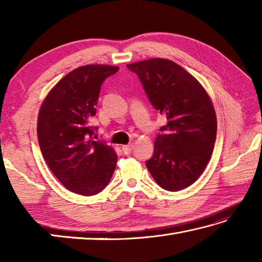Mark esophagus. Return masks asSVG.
<instances>
[{"label":"esophagus","instance_id":"34e87169","mask_svg":"<svg viewBox=\"0 0 262 262\" xmlns=\"http://www.w3.org/2000/svg\"><path fill=\"white\" fill-rule=\"evenodd\" d=\"M133 147H134V145L133 144H127V145H122V151H124L125 154H129L132 151H133Z\"/></svg>","mask_w":262,"mask_h":262}]
</instances>
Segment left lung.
I'll use <instances>...</instances> for the list:
<instances>
[{
  "mask_svg": "<svg viewBox=\"0 0 262 262\" xmlns=\"http://www.w3.org/2000/svg\"><path fill=\"white\" fill-rule=\"evenodd\" d=\"M140 77L153 107L166 117L146 166L158 185L182 190L202 176L216 140L213 102L196 77L165 58L128 64Z\"/></svg>",
  "mask_w": 262,
  "mask_h": 262,
  "instance_id": "1",
  "label": "left lung"
}]
</instances>
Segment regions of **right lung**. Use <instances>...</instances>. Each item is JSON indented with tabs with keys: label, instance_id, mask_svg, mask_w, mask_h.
Segmentation results:
<instances>
[{
	"label": "right lung",
	"instance_id": "add662e5",
	"mask_svg": "<svg viewBox=\"0 0 262 262\" xmlns=\"http://www.w3.org/2000/svg\"><path fill=\"white\" fill-rule=\"evenodd\" d=\"M118 66L91 64L66 74L40 105L37 136L49 169L70 191L93 196L108 185L117 164L115 149L94 141L90 120L100 89Z\"/></svg>",
	"mask_w": 262,
	"mask_h": 262
}]
</instances>
